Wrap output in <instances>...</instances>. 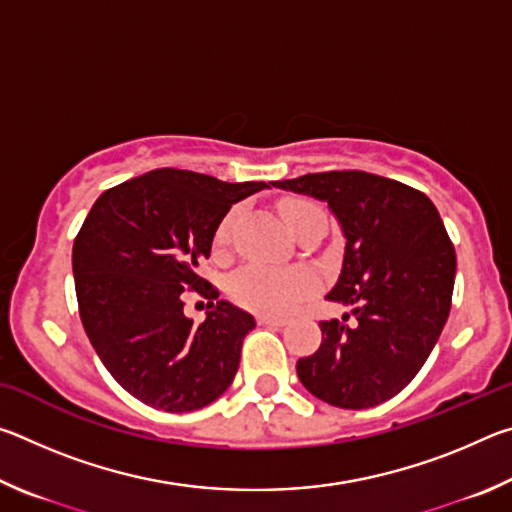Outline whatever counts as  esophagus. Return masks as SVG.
Instances as JSON below:
<instances>
[{
  "instance_id": "34e87169",
  "label": "esophagus",
  "mask_w": 512,
  "mask_h": 512,
  "mask_svg": "<svg viewBox=\"0 0 512 512\" xmlns=\"http://www.w3.org/2000/svg\"><path fill=\"white\" fill-rule=\"evenodd\" d=\"M259 325H268V327H282L287 325V318H277V316H257Z\"/></svg>"
}]
</instances>
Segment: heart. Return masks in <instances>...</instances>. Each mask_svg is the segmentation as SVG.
<instances>
[{
  "label": "heart",
  "mask_w": 512,
  "mask_h": 512,
  "mask_svg": "<svg viewBox=\"0 0 512 512\" xmlns=\"http://www.w3.org/2000/svg\"><path fill=\"white\" fill-rule=\"evenodd\" d=\"M282 219L287 221L293 235L307 225H327L325 207L311 198H289L280 205ZM239 219V210H230L223 216L214 232V248L223 253L230 248L232 230ZM314 287L311 277L298 268H273L266 264H248L232 280V296L248 309L264 314H287L300 302V298Z\"/></svg>",
  "instance_id": "b5f03b06"
}]
</instances>
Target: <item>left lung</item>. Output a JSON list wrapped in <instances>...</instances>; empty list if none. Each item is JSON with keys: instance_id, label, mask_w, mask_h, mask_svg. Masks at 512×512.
I'll list each match as a JSON object with an SVG mask.
<instances>
[{"instance_id": "8db88e82", "label": "left lung", "mask_w": 512, "mask_h": 512, "mask_svg": "<svg viewBox=\"0 0 512 512\" xmlns=\"http://www.w3.org/2000/svg\"><path fill=\"white\" fill-rule=\"evenodd\" d=\"M275 187L327 201L345 235L329 300L354 323L320 320L323 343L298 359L311 395L339 409L391 400L418 375L452 309L456 250L427 194L368 171L305 173Z\"/></svg>"}]
</instances>
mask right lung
<instances>
[{
  "instance_id": "add662e5",
  "label": "right lung",
  "mask_w": 512,
  "mask_h": 512,
  "mask_svg": "<svg viewBox=\"0 0 512 512\" xmlns=\"http://www.w3.org/2000/svg\"><path fill=\"white\" fill-rule=\"evenodd\" d=\"M264 187L167 167L106 189L85 216L72 248L81 323L117 384L153 409H203L235 379L255 320L198 271L232 203ZM187 292L208 300L203 324L184 316Z\"/></svg>"
}]
</instances>
